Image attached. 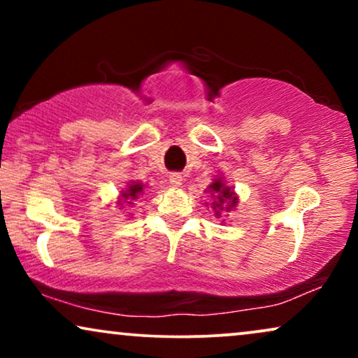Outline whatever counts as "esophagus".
Segmentation results:
<instances>
[{"instance_id": "1", "label": "esophagus", "mask_w": 358, "mask_h": 358, "mask_svg": "<svg viewBox=\"0 0 358 358\" xmlns=\"http://www.w3.org/2000/svg\"><path fill=\"white\" fill-rule=\"evenodd\" d=\"M169 182L174 185V187H179L180 184H182V176H180L179 173H173L169 176Z\"/></svg>"}]
</instances>
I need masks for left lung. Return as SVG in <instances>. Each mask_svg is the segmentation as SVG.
Returning <instances> with one entry per match:
<instances>
[{
	"label": "left lung",
	"instance_id": "obj_1",
	"mask_svg": "<svg viewBox=\"0 0 358 358\" xmlns=\"http://www.w3.org/2000/svg\"><path fill=\"white\" fill-rule=\"evenodd\" d=\"M210 189H212V195H213V210L217 213L215 215H218V217H222V215H220V210H223V207H224V210H231L234 205H236V202H238V199L234 197V194H233V190L229 189V187H227V185H224L222 180H215V182L212 184V185H208Z\"/></svg>",
	"mask_w": 358,
	"mask_h": 358
}]
</instances>
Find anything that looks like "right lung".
<instances>
[{"label":"right lung","mask_w":358,"mask_h":358,"mask_svg":"<svg viewBox=\"0 0 358 358\" xmlns=\"http://www.w3.org/2000/svg\"><path fill=\"white\" fill-rule=\"evenodd\" d=\"M141 194H143V185L134 182V184H130V187L127 189L124 194H122V197L127 200V203H131V202H129V200L138 199Z\"/></svg>","instance_id":"add662e5"}]
</instances>
